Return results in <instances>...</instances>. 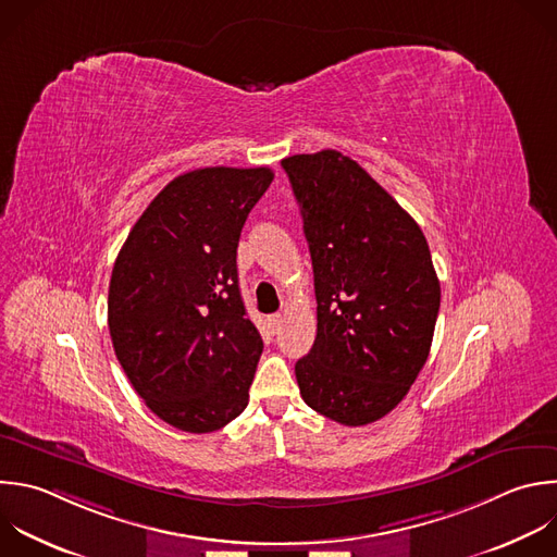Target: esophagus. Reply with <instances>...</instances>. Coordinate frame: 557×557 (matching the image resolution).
Returning a JSON list of instances; mask_svg holds the SVG:
<instances>
[{
	"mask_svg": "<svg viewBox=\"0 0 557 557\" xmlns=\"http://www.w3.org/2000/svg\"><path fill=\"white\" fill-rule=\"evenodd\" d=\"M280 325H282V314H271V317H269V327H271L273 332H277Z\"/></svg>",
	"mask_w": 557,
	"mask_h": 557,
	"instance_id": "obj_1",
	"label": "esophagus"
}]
</instances>
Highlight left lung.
<instances>
[{
  "label": "left lung",
  "mask_w": 557,
  "mask_h": 557,
  "mask_svg": "<svg viewBox=\"0 0 557 557\" xmlns=\"http://www.w3.org/2000/svg\"><path fill=\"white\" fill-rule=\"evenodd\" d=\"M304 219L317 336L297 360L304 403L364 426L394 411L424 367L440 280L420 225L338 150L282 159Z\"/></svg>",
  "instance_id": "obj_1"
}]
</instances>
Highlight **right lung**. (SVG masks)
<instances>
[{
    "instance_id": "add662e5",
    "label": "right lung",
    "mask_w": 557,
    "mask_h": 557,
    "mask_svg": "<svg viewBox=\"0 0 557 557\" xmlns=\"http://www.w3.org/2000/svg\"><path fill=\"white\" fill-rule=\"evenodd\" d=\"M271 168H199L150 201L109 284V332L133 389L165 424L212 433L238 418L262 354L236 249Z\"/></svg>"
}]
</instances>
